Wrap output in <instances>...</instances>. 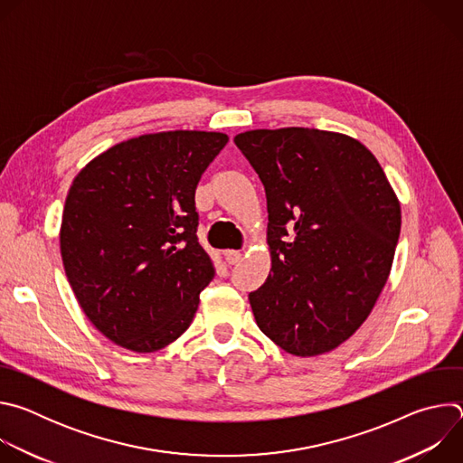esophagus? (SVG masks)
Listing matches in <instances>:
<instances>
[{"label": "esophagus", "mask_w": 463, "mask_h": 463, "mask_svg": "<svg viewBox=\"0 0 463 463\" xmlns=\"http://www.w3.org/2000/svg\"><path fill=\"white\" fill-rule=\"evenodd\" d=\"M223 256H225L227 263H231V266H234V263H238L243 258V254L240 250H225Z\"/></svg>", "instance_id": "esophagus-1"}]
</instances>
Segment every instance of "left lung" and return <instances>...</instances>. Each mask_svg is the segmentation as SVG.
I'll return each mask as SVG.
<instances>
[{
  "mask_svg": "<svg viewBox=\"0 0 463 463\" xmlns=\"http://www.w3.org/2000/svg\"><path fill=\"white\" fill-rule=\"evenodd\" d=\"M236 146L266 188L271 271L249 293L258 327L297 357L327 354L372 313L402 207L375 156L315 128L249 129Z\"/></svg>",
  "mask_w": 463,
  "mask_h": 463,
  "instance_id": "1",
  "label": "left lung"
}]
</instances>
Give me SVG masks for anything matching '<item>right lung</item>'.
I'll use <instances>...</instances> for the list:
<instances>
[{
	"instance_id": "add662e5",
	"label": "right lung",
	"mask_w": 463,
	"mask_h": 463,
	"mask_svg": "<svg viewBox=\"0 0 463 463\" xmlns=\"http://www.w3.org/2000/svg\"><path fill=\"white\" fill-rule=\"evenodd\" d=\"M227 141L220 131L146 134L108 148L73 179L60 254L82 311L111 343L150 354L186 332L214 279L195 236L194 194Z\"/></svg>"
}]
</instances>
